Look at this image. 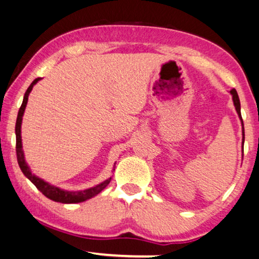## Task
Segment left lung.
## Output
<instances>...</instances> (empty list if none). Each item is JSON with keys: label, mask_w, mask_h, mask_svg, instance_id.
<instances>
[{"label": "left lung", "mask_w": 259, "mask_h": 259, "mask_svg": "<svg viewBox=\"0 0 259 259\" xmlns=\"http://www.w3.org/2000/svg\"><path fill=\"white\" fill-rule=\"evenodd\" d=\"M231 95H232L233 104H234V106H236V110H237L238 115H239V117H240V119H242V124H243V118H242V115H240V102H239V97H238V94H237L236 90L234 89L231 90ZM243 137H244V124H243ZM243 143H244V141H243Z\"/></svg>", "instance_id": "obj_1"}]
</instances>
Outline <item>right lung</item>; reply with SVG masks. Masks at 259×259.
<instances>
[{
  "label": "right lung",
  "instance_id": "obj_1",
  "mask_svg": "<svg viewBox=\"0 0 259 259\" xmlns=\"http://www.w3.org/2000/svg\"><path fill=\"white\" fill-rule=\"evenodd\" d=\"M39 80H40V78H36L35 80H34L32 84L29 85V88L27 89L25 97H23V102H22L21 106H20L19 113H17L16 124H15L17 162H19V165H20V168H21L22 173L25 174L26 177L28 178L34 185H35V187L39 189V191L42 193L45 196H47L48 199L53 200V201H57V202H63V204H77V202L85 201V200L91 199L92 196L97 195L98 193H101L103 189H104L106 186L110 184V181H111V178L103 182V184L96 186V187L85 189V191L68 192V191H64V189L55 187V186H52L50 184H47V182L44 181L42 179H39L37 177H35V175L32 174V171H30L28 164H27L26 161H25V156H23V150H22V143H21L22 116H23V112H25L27 102H28V96L30 94V91H32L33 86L35 85Z\"/></svg>",
  "mask_w": 259,
  "mask_h": 259
}]
</instances>
